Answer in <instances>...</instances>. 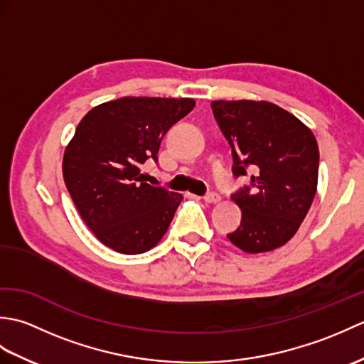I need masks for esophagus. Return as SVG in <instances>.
I'll use <instances>...</instances> for the list:
<instances>
[{
	"label": "esophagus",
	"mask_w": 364,
	"mask_h": 364,
	"mask_svg": "<svg viewBox=\"0 0 364 364\" xmlns=\"http://www.w3.org/2000/svg\"><path fill=\"white\" fill-rule=\"evenodd\" d=\"M205 202L210 203V205H219L222 202V198L219 194H215V192H211V194H208L205 197Z\"/></svg>",
	"instance_id": "1"
}]
</instances>
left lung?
<instances>
[{
	"instance_id": "obj_1",
	"label": "left lung",
	"mask_w": 364,
	"mask_h": 364,
	"mask_svg": "<svg viewBox=\"0 0 364 364\" xmlns=\"http://www.w3.org/2000/svg\"><path fill=\"white\" fill-rule=\"evenodd\" d=\"M214 117L233 153V173L252 167V191L233 196L241 227L228 235L245 253H264L297 233L318 189L319 146L296 115L270 102L215 100Z\"/></svg>"
}]
</instances>
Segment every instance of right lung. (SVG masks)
<instances>
[{"label":"right lung","mask_w":364,"mask_h":364,"mask_svg":"<svg viewBox=\"0 0 364 364\" xmlns=\"http://www.w3.org/2000/svg\"><path fill=\"white\" fill-rule=\"evenodd\" d=\"M192 98L122 97L84 115L63 159L65 186L84 223L109 249L139 255L153 249L183 196L144 183L167 129L194 109Z\"/></svg>","instance_id":"1"}]
</instances>
